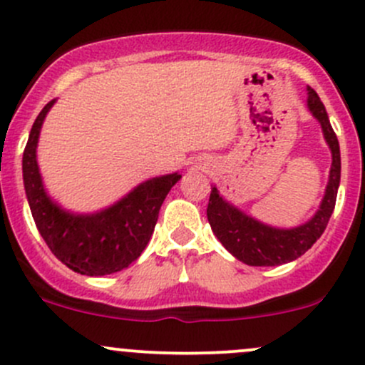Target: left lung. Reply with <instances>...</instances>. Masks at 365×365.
I'll use <instances>...</instances> for the list:
<instances>
[{
  "mask_svg": "<svg viewBox=\"0 0 365 365\" xmlns=\"http://www.w3.org/2000/svg\"><path fill=\"white\" fill-rule=\"evenodd\" d=\"M307 106L316 120L322 123L323 134L332 150V169H330L325 197H323L318 213L309 222H305L304 226L293 227V230H275V227L257 222L252 217L245 215L240 210L226 203L219 196L215 187L210 192L206 215H208L212 231L219 238L220 244L237 259L244 261L245 264H251V267H275V264L289 263L307 252L312 244L323 235L334 212V206H336L337 189H339L341 182L339 141L330 125L325 106L312 88H309Z\"/></svg>",
  "mask_w": 365,
  "mask_h": 365,
  "instance_id": "obj_1",
  "label": "left lung"
}]
</instances>
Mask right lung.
<instances>
[{"label": "right lung", "instance_id": "add662e5", "mask_svg": "<svg viewBox=\"0 0 365 365\" xmlns=\"http://www.w3.org/2000/svg\"><path fill=\"white\" fill-rule=\"evenodd\" d=\"M54 101L40 111L23 153V178L33 220L47 247L83 275H108L127 268L145 251L165 196L180 180L178 173L135 187L111 208L93 215H72L54 205L43 190L36 165L40 127Z\"/></svg>", "mask_w": 365, "mask_h": 365}]
</instances>
